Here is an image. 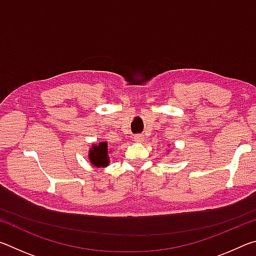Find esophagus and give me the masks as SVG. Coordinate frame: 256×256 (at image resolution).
<instances>
[{
  "instance_id": "1",
  "label": "esophagus",
  "mask_w": 256,
  "mask_h": 256,
  "mask_svg": "<svg viewBox=\"0 0 256 256\" xmlns=\"http://www.w3.org/2000/svg\"><path fill=\"white\" fill-rule=\"evenodd\" d=\"M133 140L134 142H136V144H142V142L144 141V136H141V134H136V136H133Z\"/></svg>"
}]
</instances>
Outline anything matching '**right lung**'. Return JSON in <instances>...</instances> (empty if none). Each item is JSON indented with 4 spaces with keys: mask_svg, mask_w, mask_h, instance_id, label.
<instances>
[{
    "mask_svg": "<svg viewBox=\"0 0 256 256\" xmlns=\"http://www.w3.org/2000/svg\"><path fill=\"white\" fill-rule=\"evenodd\" d=\"M110 149H108L107 142H100L98 144H92L89 150L88 159L94 167H107L110 164Z\"/></svg>",
    "mask_w": 256,
    "mask_h": 256,
    "instance_id": "obj_1",
    "label": "right lung"
}]
</instances>
